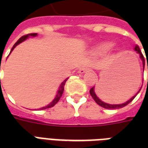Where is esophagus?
<instances>
[{
	"label": "esophagus",
	"mask_w": 148,
	"mask_h": 148,
	"mask_svg": "<svg viewBox=\"0 0 148 148\" xmlns=\"http://www.w3.org/2000/svg\"><path fill=\"white\" fill-rule=\"evenodd\" d=\"M90 68H88V67H83V68H81V69L78 71V73L80 74H83V73H85L87 71H90Z\"/></svg>",
	"instance_id": "esophagus-1"
}]
</instances>
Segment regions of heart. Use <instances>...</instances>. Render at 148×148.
<instances>
[{"mask_svg":"<svg viewBox=\"0 0 148 148\" xmlns=\"http://www.w3.org/2000/svg\"><path fill=\"white\" fill-rule=\"evenodd\" d=\"M113 47V44L111 42H103L98 45L95 49V52L98 54L105 53L110 51Z\"/></svg>","mask_w":148,"mask_h":148,"instance_id":"1","label":"heart"}]
</instances>
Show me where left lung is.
<instances>
[{"instance_id": "left-lung-1", "label": "left lung", "mask_w": 148, "mask_h": 148, "mask_svg": "<svg viewBox=\"0 0 148 148\" xmlns=\"http://www.w3.org/2000/svg\"><path fill=\"white\" fill-rule=\"evenodd\" d=\"M134 50H135L136 51H138V53L140 54V58H141V60H142L143 61V65H144V68H145V58H144V55L142 54V53H141V51H140V48H139V47L138 46H135V47H134ZM147 70H148V64H147ZM147 81H148V79H147ZM141 89V88H140ZM140 89L139 90V91L140 90ZM139 91H138L137 94H136L133 97H131L129 101H127V102H125V103H121V104H109V103H104V102H102V101L100 100V99L98 98V97L96 96V95H95V90H94V88H90V95H91V97L94 98V100L95 101V102L98 104V105H100L101 107H102V108H106V109H118V108H124V107H125L126 105H127L129 103H131V101H133L134 99V97L137 96V95H138V93H139Z\"/></svg>"}]
</instances>
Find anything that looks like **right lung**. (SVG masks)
<instances>
[{
  "mask_svg": "<svg viewBox=\"0 0 148 148\" xmlns=\"http://www.w3.org/2000/svg\"><path fill=\"white\" fill-rule=\"evenodd\" d=\"M29 36H32V37H34V36H37V34L36 33H32V34H26V35H24V36H22L21 38H20L19 40H17V42L15 43L14 45L12 47V49H11V51H10V52L14 50V48L16 46H17V45H19L20 43H21L23 42L24 40H25L27 39V38H28ZM67 79H65L64 81H63L62 83H61V84H60V88H59V90H58V95H56V97L55 98L53 99V101L51 102L50 104H48L47 106H46V107H44V108H40V110H45V109H47V108H52V107H53V106L55 105L56 103H58V101H59V100H60V98L61 97V96H62L63 95V92H64V85H65V83H66V81H67Z\"/></svg>",
  "mask_w": 148,
  "mask_h": 148,
  "instance_id": "right-lung-1",
  "label": "right lung"
}]
</instances>
